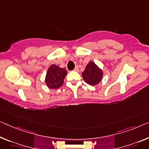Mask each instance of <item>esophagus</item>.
Returning a JSON list of instances; mask_svg holds the SVG:
<instances>
[{
  "label": "esophagus",
  "instance_id": "esophagus-1",
  "mask_svg": "<svg viewBox=\"0 0 149 149\" xmlns=\"http://www.w3.org/2000/svg\"><path fill=\"white\" fill-rule=\"evenodd\" d=\"M74 71H79V67H75L74 68Z\"/></svg>",
  "mask_w": 149,
  "mask_h": 149
}]
</instances>
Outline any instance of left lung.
<instances>
[{
	"label": "left lung",
	"mask_w": 149,
	"mask_h": 149,
	"mask_svg": "<svg viewBox=\"0 0 149 149\" xmlns=\"http://www.w3.org/2000/svg\"><path fill=\"white\" fill-rule=\"evenodd\" d=\"M84 81L90 85H97L102 81L103 72L93 61L89 62L82 73Z\"/></svg>",
	"instance_id": "left-lung-1"
}]
</instances>
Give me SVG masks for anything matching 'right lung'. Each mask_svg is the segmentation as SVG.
<instances>
[{"label":"right lung","instance_id":"add662e5","mask_svg":"<svg viewBox=\"0 0 149 149\" xmlns=\"http://www.w3.org/2000/svg\"><path fill=\"white\" fill-rule=\"evenodd\" d=\"M67 74L65 68L56 65H52L49 68L45 77V83L48 88L57 89L63 85L64 79Z\"/></svg>","mask_w":149,"mask_h":149}]
</instances>
